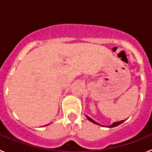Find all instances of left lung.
<instances>
[{"label":"left lung","mask_w":152,"mask_h":152,"mask_svg":"<svg viewBox=\"0 0 152 152\" xmlns=\"http://www.w3.org/2000/svg\"><path fill=\"white\" fill-rule=\"evenodd\" d=\"M87 116V118H88V120H90V121H91V122L94 123V124H96V125L98 124L97 123H96V122H95L94 120H93V119H91V118H90L89 116ZM123 122H124V120H121V121H119V122H116V123H113V124L111 125L110 126H109V127H110V128H112V127H115V126H119V125L121 124V123H123ZM98 125H99V124H98Z\"/></svg>","instance_id":"1"}]
</instances>
